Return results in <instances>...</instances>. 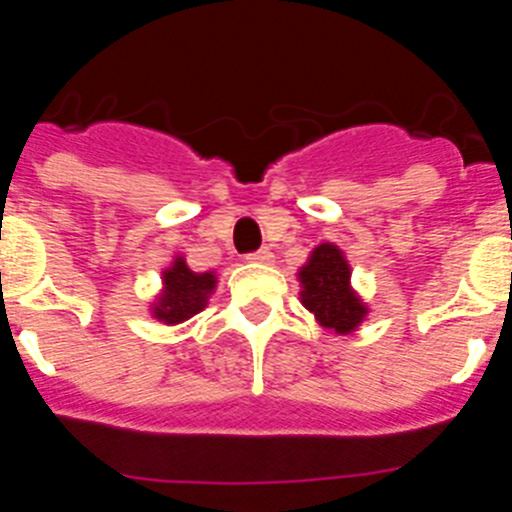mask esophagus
<instances>
[{"instance_id": "1", "label": "esophagus", "mask_w": 512, "mask_h": 512, "mask_svg": "<svg viewBox=\"0 0 512 512\" xmlns=\"http://www.w3.org/2000/svg\"><path fill=\"white\" fill-rule=\"evenodd\" d=\"M248 261H251V264H261V266H269L271 261H274V253L269 251V248H261V251H256V253H251V256H248Z\"/></svg>"}]
</instances>
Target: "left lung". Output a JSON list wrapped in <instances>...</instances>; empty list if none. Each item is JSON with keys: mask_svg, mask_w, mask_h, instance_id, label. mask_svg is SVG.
Listing matches in <instances>:
<instances>
[{"mask_svg": "<svg viewBox=\"0 0 512 512\" xmlns=\"http://www.w3.org/2000/svg\"><path fill=\"white\" fill-rule=\"evenodd\" d=\"M297 282L300 302L325 330L348 336L369 318V305L351 287V264L336 243L312 248L297 271Z\"/></svg>", "mask_w": 512, "mask_h": 512, "instance_id": "8db88e82", "label": "left lung"}]
</instances>
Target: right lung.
Returning <instances> with one entry per match:
<instances>
[{"label":"right lung","mask_w":512,"mask_h":512,"mask_svg":"<svg viewBox=\"0 0 512 512\" xmlns=\"http://www.w3.org/2000/svg\"><path fill=\"white\" fill-rule=\"evenodd\" d=\"M215 287V271H192L184 256H174V261L161 271V289L148 307L151 318L164 325L184 323L205 310Z\"/></svg>","instance_id":"obj_1"}]
</instances>
